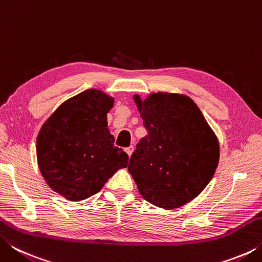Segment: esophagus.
Listing matches in <instances>:
<instances>
[{
  "instance_id": "1",
  "label": "esophagus",
  "mask_w": 262,
  "mask_h": 262,
  "mask_svg": "<svg viewBox=\"0 0 262 262\" xmlns=\"http://www.w3.org/2000/svg\"><path fill=\"white\" fill-rule=\"evenodd\" d=\"M133 150H134V145H129V147L125 149V151L127 152L128 156L130 157V156H132V154H133Z\"/></svg>"
}]
</instances>
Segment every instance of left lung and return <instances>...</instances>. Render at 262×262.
<instances>
[{"label":"left lung","mask_w":262,"mask_h":262,"mask_svg":"<svg viewBox=\"0 0 262 262\" xmlns=\"http://www.w3.org/2000/svg\"><path fill=\"white\" fill-rule=\"evenodd\" d=\"M148 135L133 152L128 171L144 200L164 209L192 201L209 184L220 161V142L188 96L134 95Z\"/></svg>","instance_id":"8db88e82"}]
</instances>
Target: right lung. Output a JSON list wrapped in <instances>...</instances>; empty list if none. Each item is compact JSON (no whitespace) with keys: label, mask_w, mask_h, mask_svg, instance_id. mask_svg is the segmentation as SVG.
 <instances>
[{"label":"right lung","mask_w":262,"mask_h":262,"mask_svg":"<svg viewBox=\"0 0 262 262\" xmlns=\"http://www.w3.org/2000/svg\"><path fill=\"white\" fill-rule=\"evenodd\" d=\"M114 98L89 89L57 107L37 137V161L47 185L69 201L98 193L128 156L114 147L107 113Z\"/></svg>","instance_id":"right-lung-1"}]
</instances>
